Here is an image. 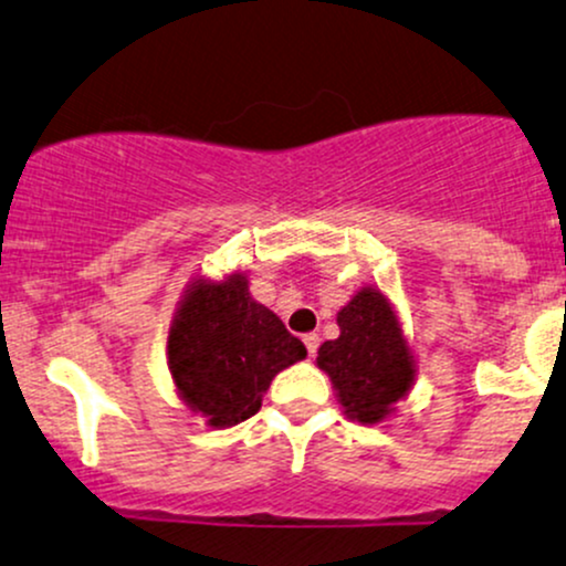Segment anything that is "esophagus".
<instances>
[{
  "instance_id": "34e87169",
  "label": "esophagus",
  "mask_w": 566,
  "mask_h": 566,
  "mask_svg": "<svg viewBox=\"0 0 566 566\" xmlns=\"http://www.w3.org/2000/svg\"><path fill=\"white\" fill-rule=\"evenodd\" d=\"M303 343H305V348H308V356H314L316 348H319V335H316V333L303 335Z\"/></svg>"
}]
</instances>
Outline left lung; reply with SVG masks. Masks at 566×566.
Listing matches in <instances>:
<instances>
[{
    "label": "left lung",
    "instance_id": "obj_1",
    "mask_svg": "<svg viewBox=\"0 0 566 566\" xmlns=\"http://www.w3.org/2000/svg\"><path fill=\"white\" fill-rule=\"evenodd\" d=\"M340 337L319 348L316 365L333 380L348 418L380 423L415 378L409 354L391 303L365 287L337 314Z\"/></svg>",
    "mask_w": 566,
    "mask_h": 566
}]
</instances>
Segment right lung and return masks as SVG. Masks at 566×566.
Instances as JSON below:
<instances>
[{
  "instance_id": "right-lung-1",
  "label": "right lung",
  "mask_w": 566,
  "mask_h": 566,
  "mask_svg": "<svg viewBox=\"0 0 566 566\" xmlns=\"http://www.w3.org/2000/svg\"><path fill=\"white\" fill-rule=\"evenodd\" d=\"M167 359L180 396L212 428H229L261 409V396L305 346L282 319L252 301L247 279L191 284L175 316Z\"/></svg>"
}]
</instances>
